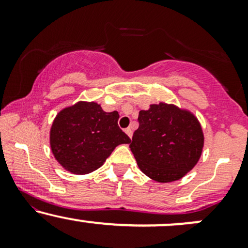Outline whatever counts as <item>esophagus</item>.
Wrapping results in <instances>:
<instances>
[{
    "label": "esophagus",
    "mask_w": 248,
    "mask_h": 248,
    "mask_svg": "<svg viewBox=\"0 0 248 248\" xmlns=\"http://www.w3.org/2000/svg\"><path fill=\"white\" fill-rule=\"evenodd\" d=\"M124 132H126V134H127L128 136H129V138H132V136H133V129H132V127L126 128V130H124Z\"/></svg>",
    "instance_id": "obj_1"
}]
</instances>
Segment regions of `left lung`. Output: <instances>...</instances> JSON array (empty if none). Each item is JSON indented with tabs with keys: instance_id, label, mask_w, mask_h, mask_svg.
Returning a JSON list of instances; mask_svg holds the SVG:
<instances>
[{
	"instance_id": "obj_1",
	"label": "left lung",
	"mask_w": 248,
	"mask_h": 248,
	"mask_svg": "<svg viewBox=\"0 0 248 248\" xmlns=\"http://www.w3.org/2000/svg\"><path fill=\"white\" fill-rule=\"evenodd\" d=\"M129 148L142 172L154 181H177L196 166L204 144L202 127L190 112L161 102L139 113Z\"/></svg>"
}]
</instances>
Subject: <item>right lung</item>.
I'll list each match as a JSON object with an SVG mask.
<instances>
[{
  "label": "right lung",
  "instance_id": "add662e5",
  "mask_svg": "<svg viewBox=\"0 0 248 248\" xmlns=\"http://www.w3.org/2000/svg\"><path fill=\"white\" fill-rule=\"evenodd\" d=\"M119 113L80 101L61 110L50 132L51 150L67 171L85 175L100 168L116 146L130 139L118 126Z\"/></svg>",
  "mask_w": 248,
  "mask_h": 248
}]
</instances>
